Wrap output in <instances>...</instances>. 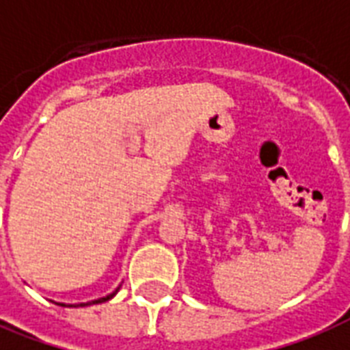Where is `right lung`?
I'll return each mask as SVG.
<instances>
[{"instance_id": "add662e5", "label": "right lung", "mask_w": 350, "mask_h": 350, "mask_svg": "<svg viewBox=\"0 0 350 350\" xmlns=\"http://www.w3.org/2000/svg\"><path fill=\"white\" fill-rule=\"evenodd\" d=\"M118 291H120V287L114 291V293L107 294V296H103V298H98V299H92V301H87V304H57L62 305V307H87V305H98V304H103V301H109L111 298H114L118 294Z\"/></svg>"}]
</instances>
